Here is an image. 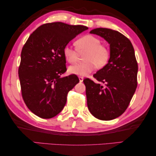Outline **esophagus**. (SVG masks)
Returning a JSON list of instances; mask_svg holds the SVG:
<instances>
[{"label": "esophagus", "instance_id": "34e87169", "mask_svg": "<svg viewBox=\"0 0 156 156\" xmlns=\"http://www.w3.org/2000/svg\"><path fill=\"white\" fill-rule=\"evenodd\" d=\"M79 80H80V82H82L83 80V77H82V76H79Z\"/></svg>", "mask_w": 156, "mask_h": 156}]
</instances>
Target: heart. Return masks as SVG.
<instances>
[{
    "instance_id": "b5f03b06",
    "label": "heart",
    "mask_w": 156,
    "mask_h": 156,
    "mask_svg": "<svg viewBox=\"0 0 156 156\" xmlns=\"http://www.w3.org/2000/svg\"><path fill=\"white\" fill-rule=\"evenodd\" d=\"M98 37L92 34H86L76 41V48L66 45L63 48V56L70 63L77 62L80 54L85 53L83 58L86 61L71 66L68 72L75 75L84 76L91 73L95 67L102 68L108 63L110 51L106 45L101 44Z\"/></svg>"
}]
</instances>
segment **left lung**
Listing matches in <instances>:
<instances>
[{
	"label": "left lung",
	"instance_id": "obj_1",
	"mask_svg": "<svg viewBox=\"0 0 156 156\" xmlns=\"http://www.w3.org/2000/svg\"><path fill=\"white\" fill-rule=\"evenodd\" d=\"M90 34L103 37L110 44L108 63L94 74L101 85L89 78L83 80L90 113L100 120L115 119L124 113L137 86L138 66L134 48L128 38L107 28H96Z\"/></svg>",
	"mask_w": 156,
	"mask_h": 156
}]
</instances>
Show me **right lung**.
<instances>
[{
    "mask_svg": "<svg viewBox=\"0 0 156 156\" xmlns=\"http://www.w3.org/2000/svg\"><path fill=\"white\" fill-rule=\"evenodd\" d=\"M83 25L61 22L45 23L30 36L23 47L19 67L22 98L36 115L50 119L62 111L68 92L80 82L75 74L60 77L67 70L63 48Z\"/></svg>",
    "mask_w": 156,
    "mask_h": 156,
    "instance_id": "right-lung-1",
    "label": "right lung"
}]
</instances>
